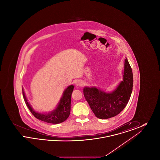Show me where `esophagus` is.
I'll return each instance as SVG.
<instances>
[{
  "mask_svg": "<svg viewBox=\"0 0 160 160\" xmlns=\"http://www.w3.org/2000/svg\"><path fill=\"white\" fill-rule=\"evenodd\" d=\"M83 82L82 81V80H77L76 82V85L77 86H82V85H83Z\"/></svg>",
  "mask_w": 160,
  "mask_h": 160,
  "instance_id": "obj_1",
  "label": "esophagus"
}]
</instances>
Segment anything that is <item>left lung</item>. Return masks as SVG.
<instances>
[{
  "label": "left lung",
  "instance_id": "obj_1",
  "mask_svg": "<svg viewBox=\"0 0 160 160\" xmlns=\"http://www.w3.org/2000/svg\"><path fill=\"white\" fill-rule=\"evenodd\" d=\"M133 86L132 69L127 58L125 59L123 80L112 92L96 87H84V96L92 112L99 119H108L120 113L128 102Z\"/></svg>",
  "mask_w": 160,
  "mask_h": 160
}]
</instances>
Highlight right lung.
Here are the masks:
<instances>
[{"mask_svg": "<svg viewBox=\"0 0 160 160\" xmlns=\"http://www.w3.org/2000/svg\"><path fill=\"white\" fill-rule=\"evenodd\" d=\"M74 86L73 85H70L64 91L63 95L61 97L57 107L51 112L41 113L35 112L31 106L30 104L28 102V99L26 97L24 89L22 88V92L24 100L26 104V106L36 118L50 123H60L66 121L70 114L71 110V94L73 91Z\"/></svg>", "mask_w": 160, "mask_h": 160, "instance_id": "add662e5", "label": "right lung"}]
</instances>
